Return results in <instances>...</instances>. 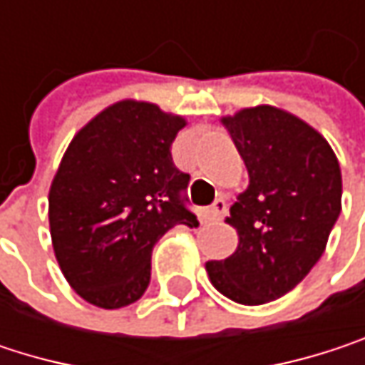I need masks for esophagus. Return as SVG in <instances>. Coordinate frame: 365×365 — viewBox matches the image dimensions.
I'll return each instance as SVG.
<instances>
[{"label": "esophagus", "instance_id": "1", "mask_svg": "<svg viewBox=\"0 0 365 365\" xmlns=\"http://www.w3.org/2000/svg\"><path fill=\"white\" fill-rule=\"evenodd\" d=\"M226 211H228L226 200H224V198H217V200L211 205V209H209V217H211V220H222V217L226 215Z\"/></svg>", "mask_w": 365, "mask_h": 365}]
</instances>
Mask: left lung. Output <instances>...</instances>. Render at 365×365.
<instances>
[{
    "label": "left lung",
    "mask_w": 365,
    "mask_h": 365,
    "mask_svg": "<svg viewBox=\"0 0 365 365\" xmlns=\"http://www.w3.org/2000/svg\"><path fill=\"white\" fill-rule=\"evenodd\" d=\"M250 173L226 224L235 254L205 264L211 285L239 304H264L294 289L326 252L342 207L338 158L326 137L274 106L222 115Z\"/></svg>",
    "instance_id": "obj_1"
}]
</instances>
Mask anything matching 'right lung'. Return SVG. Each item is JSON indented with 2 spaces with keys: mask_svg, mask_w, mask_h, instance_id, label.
Returning a JSON list of instances; mask_svg holds the SVG:
<instances>
[{
  "mask_svg": "<svg viewBox=\"0 0 365 365\" xmlns=\"http://www.w3.org/2000/svg\"><path fill=\"white\" fill-rule=\"evenodd\" d=\"M185 124L156 103L122 99L67 145L50 183L48 222L58 268L86 302L122 309L139 300L154 243L178 224L198 226L182 200L190 175L171 156Z\"/></svg>",
  "mask_w": 365,
  "mask_h": 365,
  "instance_id": "1",
  "label": "right lung"
}]
</instances>
